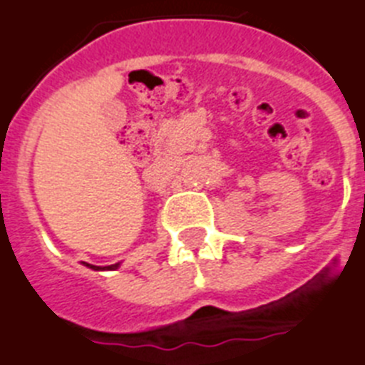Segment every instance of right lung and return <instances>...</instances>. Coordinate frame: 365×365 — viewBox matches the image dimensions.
<instances>
[{"label":"right lung","mask_w":365,"mask_h":365,"mask_svg":"<svg viewBox=\"0 0 365 365\" xmlns=\"http://www.w3.org/2000/svg\"><path fill=\"white\" fill-rule=\"evenodd\" d=\"M83 265H87L88 269H94V271H115V269L120 267V263H115V265H107V267H98V265H91V263H85Z\"/></svg>","instance_id":"obj_1"}]
</instances>
